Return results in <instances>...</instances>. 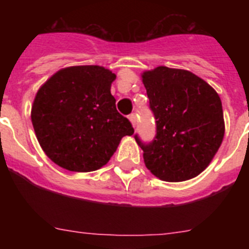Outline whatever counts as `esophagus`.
Listing matches in <instances>:
<instances>
[{"label": "esophagus", "instance_id": "esophagus-1", "mask_svg": "<svg viewBox=\"0 0 249 249\" xmlns=\"http://www.w3.org/2000/svg\"><path fill=\"white\" fill-rule=\"evenodd\" d=\"M128 118H129V121H131L132 126H133V127H136V124H137V118H136V114H135V113L129 114V116H128Z\"/></svg>", "mask_w": 249, "mask_h": 249}]
</instances>
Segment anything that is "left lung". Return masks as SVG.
Instances as JSON below:
<instances>
[{"mask_svg": "<svg viewBox=\"0 0 249 249\" xmlns=\"http://www.w3.org/2000/svg\"><path fill=\"white\" fill-rule=\"evenodd\" d=\"M156 120V136L143 142L147 168L167 182H182L203 172L224 136L222 102L206 81L186 70L164 66L142 74Z\"/></svg>", "mask_w": 249, "mask_h": 249, "instance_id": "8db88e82", "label": "left lung"}]
</instances>
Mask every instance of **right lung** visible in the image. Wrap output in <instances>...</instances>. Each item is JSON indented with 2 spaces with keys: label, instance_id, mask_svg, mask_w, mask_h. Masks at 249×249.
Listing matches in <instances>:
<instances>
[{
  "label": "right lung",
  "instance_id": "obj_1",
  "mask_svg": "<svg viewBox=\"0 0 249 249\" xmlns=\"http://www.w3.org/2000/svg\"><path fill=\"white\" fill-rule=\"evenodd\" d=\"M116 74L100 66L63 68L38 89L31 120L48 158L73 172H92L113 156L121 138L133 135L116 108Z\"/></svg>",
  "mask_w": 249,
  "mask_h": 249
}]
</instances>
